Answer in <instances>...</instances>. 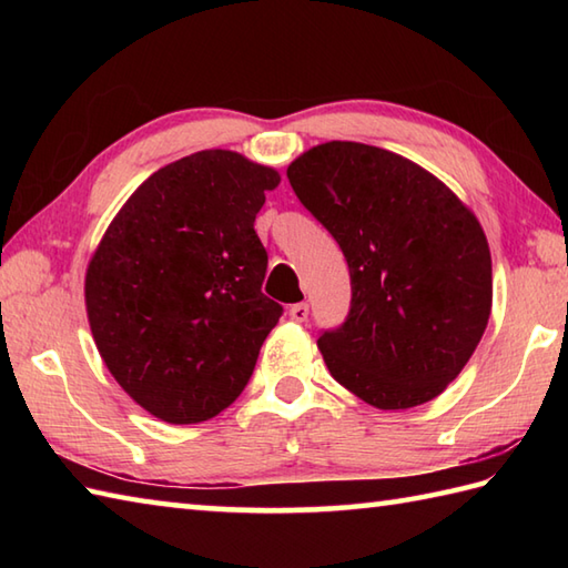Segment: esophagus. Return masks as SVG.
<instances>
[{
    "label": "esophagus",
    "mask_w": 568,
    "mask_h": 568,
    "mask_svg": "<svg viewBox=\"0 0 568 568\" xmlns=\"http://www.w3.org/2000/svg\"><path fill=\"white\" fill-rule=\"evenodd\" d=\"M287 315H291L293 322H307V317H310V305H307V303L291 305V310H287Z\"/></svg>",
    "instance_id": "34e87169"
}]
</instances>
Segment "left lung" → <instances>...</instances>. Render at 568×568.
<instances>
[{
    "instance_id": "left-lung-1",
    "label": "left lung",
    "mask_w": 568,
    "mask_h": 568,
    "mask_svg": "<svg viewBox=\"0 0 568 568\" xmlns=\"http://www.w3.org/2000/svg\"><path fill=\"white\" fill-rule=\"evenodd\" d=\"M287 180L352 275L346 320L317 339L334 381L381 409L437 397L490 317V251L476 216L425 168L366 143L310 149Z\"/></svg>"
}]
</instances>
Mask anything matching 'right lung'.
<instances>
[{
    "label": "right lung",
    "mask_w": 568,
    "mask_h": 568,
    "mask_svg": "<svg viewBox=\"0 0 568 568\" xmlns=\"http://www.w3.org/2000/svg\"><path fill=\"white\" fill-rule=\"evenodd\" d=\"M273 168L200 151L153 173L106 229L84 277L90 329L116 383L171 425L232 405L283 307L261 293L253 229Z\"/></svg>",
    "instance_id": "obj_1"
}]
</instances>
